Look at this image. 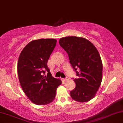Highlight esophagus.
<instances>
[{"label":"esophagus","instance_id":"34e87169","mask_svg":"<svg viewBox=\"0 0 123 123\" xmlns=\"http://www.w3.org/2000/svg\"><path fill=\"white\" fill-rule=\"evenodd\" d=\"M62 79L63 80H64V81H66V80H68L69 79H68V78H67V77L66 78H63V79Z\"/></svg>","mask_w":123,"mask_h":123}]
</instances>
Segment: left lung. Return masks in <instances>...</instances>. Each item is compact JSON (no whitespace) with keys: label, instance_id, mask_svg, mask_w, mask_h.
<instances>
[{"label":"left lung","instance_id":"8db88e82","mask_svg":"<svg viewBox=\"0 0 123 123\" xmlns=\"http://www.w3.org/2000/svg\"><path fill=\"white\" fill-rule=\"evenodd\" d=\"M59 45L68 54L70 64L76 71L75 89L70 92L74 100L87 102L94 98L102 80L103 65L95 46L82 37L60 38Z\"/></svg>","mask_w":123,"mask_h":123}]
</instances>
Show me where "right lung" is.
<instances>
[{"instance_id": "1", "label": "right lung", "mask_w": 123, "mask_h": 123, "mask_svg": "<svg viewBox=\"0 0 123 123\" xmlns=\"http://www.w3.org/2000/svg\"><path fill=\"white\" fill-rule=\"evenodd\" d=\"M56 44L54 38L30 42L20 53L17 74L21 88L34 103L45 105L54 100L61 80L52 77L47 62ZM47 75H45V73Z\"/></svg>"}]
</instances>
